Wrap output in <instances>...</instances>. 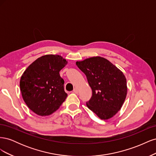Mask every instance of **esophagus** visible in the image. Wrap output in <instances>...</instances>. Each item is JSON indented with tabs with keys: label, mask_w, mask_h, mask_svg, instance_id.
Here are the masks:
<instances>
[{
	"label": "esophagus",
	"mask_w": 156,
	"mask_h": 156,
	"mask_svg": "<svg viewBox=\"0 0 156 156\" xmlns=\"http://www.w3.org/2000/svg\"><path fill=\"white\" fill-rule=\"evenodd\" d=\"M73 92L75 93V94H77L78 93V90L77 88H74Z\"/></svg>",
	"instance_id": "1"
}]
</instances>
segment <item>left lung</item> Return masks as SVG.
I'll use <instances>...</instances> for the list:
<instances>
[{"label": "left lung", "instance_id": "8db88e82", "mask_svg": "<svg viewBox=\"0 0 156 156\" xmlns=\"http://www.w3.org/2000/svg\"><path fill=\"white\" fill-rule=\"evenodd\" d=\"M86 75L92 96L87 105L101 120L109 119L120 110L127 96L123 72L107 59L93 56L76 62Z\"/></svg>", "mask_w": 156, "mask_h": 156}]
</instances>
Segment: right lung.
I'll return each instance as SVG.
<instances>
[{
    "mask_svg": "<svg viewBox=\"0 0 156 156\" xmlns=\"http://www.w3.org/2000/svg\"><path fill=\"white\" fill-rule=\"evenodd\" d=\"M68 61L58 55H46L34 61L23 73L20 90L23 100L36 115L44 116L58 109L68 94L59 72Z\"/></svg>",
    "mask_w": 156,
    "mask_h": 156,
    "instance_id": "1",
    "label": "right lung"
}]
</instances>
